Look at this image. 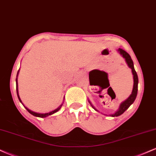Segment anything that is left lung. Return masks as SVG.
Listing matches in <instances>:
<instances>
[{
    "instance_id": "1",
    "label": "left lung",
    "mask_w": 156,
    "mask_h": 156,
    "mask_svg": "<svg viewBox=\"0 0 156 156\" xmlns=\"http://www.w3.org/2000/svg\"><path fill=\"white\" fill-rule=\"evenodd\" d=\"M117 51L119 52V54H120L122 56L125 58V62H126L128 66L129 67V68L131 69L132 74H133V90H132L131 94H130V95L128 97V99H126L125 101H123L122 103H121V104L119 105V108H118V110L117 111V112H116L115 113H114V114H110V115H109V116H111V117H113L120 116L121 114H122L123 113H124L125 111L127 110V109L129 108V107L130 106V105L133 104L134 101H135L136 98V95H137L138 83H139V79H138L137 73H136V72L135 69H134L133 62V60L131 59V57H130V55L128 54L126 51H125L124 50L121 49V48H119V49L117 50ZM89 103H90V105H92V108H94V110L97 111V112H99V111L97 110V109L94 108V106H93V105L92 104V103L89 101Z\"/></svg>"
}]
</instances>
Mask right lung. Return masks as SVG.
Returning a JSON list of instances; mask_svg holds the SVG:
<instances>
[{
  "mask_svg": "<svg viewBox=\"0 0 156 156\" xmlns=\"http://www.w3.org/2000/svg\"><path fill=\"white\" fill-rule=\"evenodd\" d=\"M18 73H19V70H18V72H17V78H16V89H17V97H18V99H19L20 102V103H22V104H23V105H24V104H23V103L22 101H21V100H20V96H19V92H18V83H17V76H18ZM63 103H62V105H60V106L58 107V108H57L56 109H55V110L52 111V112H48V113H44V114H43V113H37V112H33V111L30 110L29 108H28L26 106H25V105H24V107L26 108V110L28 111V112H29L30 114H32V115L35 116V117H37L44 118V117H48V116H51V115H52V114H55V112H58V111H59V109L61 108V107L62 106V105H63Z\"/></svg>",
  "mask_w": 156,
  "mask_h": 156,
  "instance_id": "obj_1",
  "label": "right lung"
}]
</instances>
